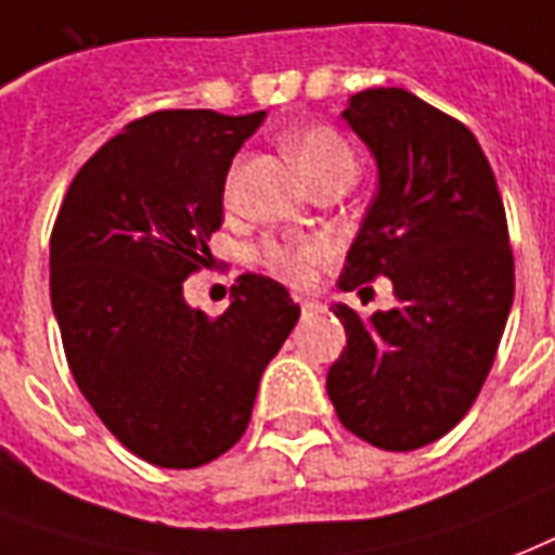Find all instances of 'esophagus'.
<instances>
[{
	"mask_svg": "<svg viewBox=\"0 0 555 555\" xmlns=\"http://www.w3.org/2000/svg\"><path fill=\"white\" fill-rule=\"evenodd\" d=\"M296 302H299V308H302V314H311V311H317V308H320V302H314V299H306V296H296Z\"/></svg>",
	"mask_w": 555,
	"mask_h": 555,
	"instance_id": "esophagus-1",
	"label": "esophagus"
}]
</instances>
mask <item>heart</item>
<instances>
[{"instance_id":"obj_1","label":"heart","mask_w":555,"mask_h":555,"mask_svg":"<svg viewBox=\"0 0 555 555\" xmlns=\"http://www.w3.org/2000/svg\"><path fill=\"white\" fill-rule=\"evenodd\" d=\"M287 151L296 159V165L302 168L308 183L323 175V171H332V168H340V165L354 168L352 151L344 142V137H337L332 127L317 125L294 130L287 137ZM259 256L264 261V268L273 270L276 276L291 279V282H306L314 273L317 264L328 256V244L323 238L294 241V244L270 241V244L261 247Z\"/></svg>"}]
</instances>
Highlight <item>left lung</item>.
I'll list each match as a JSON object with an SVG mask.
<instances>
[{
	"label": "left lung",
	"mask_w": 555,
	"mask_h": 555,
	"mask_svg": "<svg viewBox=\"0 0 555 555\" xmlns=\"http://www.w3.org/2000/svg\"><path fill=\"white\" fill-rule=\"evenodd\" d=\"M378 168V192L337 287L375 276L399 306L361 317L334 302L346 349L325 375L337 418L384 451L437 442L475 404L506 328L515 264L492 165L475 133L399 87L340 113Z\"/></svg>",
	"instance_id": "1"
}]
</instances>
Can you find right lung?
<instances>
[{"instance_id": "right-lung-1", "label": "right lung", "mask_w": 555, "mask_h": 555, "mask_svg": "<svg viewBox=\"0 0 555 555\" xmlns=\"http://www.w3.org/2000/svg\"><path fill=\"white\" fill-rule=\"evenodd\" d=\"M264 116L137 118L83 163L54 221L49 287L72 375L109 434L159 468H197L238 442L299 320L285 287L256 273L218 320L183 296L221 230L232 156Z\"/></svg>"}]
</instances>
